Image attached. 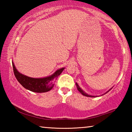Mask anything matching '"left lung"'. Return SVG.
I'll return each instance as SVG.
<instances>
[{
    "label": "left lung",
    "instance_id": "left-lung-1",
    "mask_svg": "<svg viewBox=\"0 0 132 132\" xmlns=\"http://www.w3.org/2000/svg\"><path fill=\"white\" fill-rule=\"evenodd\" d=\"M76 87H77V90H78V91H79V92L82 95H84V96H86V97H95V96H92V95H88V94H87L86 93H85L83 91H82L81 88H80V87H79V85H78L77 83H76Z\"/></svg>",
    "mask_w": 132,
    "mask_h": 132
}]
</instances>
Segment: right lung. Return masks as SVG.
<instances>
[{"instance_id": "obj_1", "label": "right lung", "mask_w": 132, "mask_h": 132, "mask_svg": "<svg viewBox=\"0 0 132 132\" xmlns=\"http://www.w3.org/2000/svg\"><path fill=\"white\" fill-rule=\"evenodd\" d=\"M12 65L14 74L17 81L25 88L35 93H45L50 91L54 86L53 84V80L55 79L56 77L61 74L64 69H60L49 77L41 78V79H35L21 74L15 69L14 63H12Z\"/></svg>"}]
</instances>
